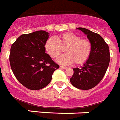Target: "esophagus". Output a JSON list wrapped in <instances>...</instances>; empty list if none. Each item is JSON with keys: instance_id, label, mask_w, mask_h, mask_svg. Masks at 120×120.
Wrapping results in <instances>:
<instances>
[{"instance_id": "1", "label": "esophagus", "mask_w": 120, "mask_h": 120, "mask_svg": "<svg viewBox=\"0 0 120 120\" xmlns=\"http://www.w3.org/2000/svg\"><path fill=\"white\" fill-rule=\"evenodd\" d=\"M60 68H62V69H67V67H64V66H60Z\"/></svg>"}]
</instances>
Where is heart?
I'll list each match as a JSON object with an SVG mask.
<instances>
[{"label":"heart","mask_w":120,"mask_h":120,"mask_svg":"<svg viewBox=\"0 0 120 120\" xmlns=\"http://www.w3.org/2000/svg\"><path fill=\"white\" fill-rule=\"evenodd\" d=\"M65 48L66 54L57 59L63 65L84 64L88 60L92 52V44L89 40L82 39L80 36L69 32L62 34L56 38L48 39L45 43V49L52 58H57Z\"/></svg>","instance_id":"b5f03b06"}]
</instances>
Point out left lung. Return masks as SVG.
I'll return each instance as SVG.
<instances>
[{"label": "left lung", "instance_id": "8db88e82", "mask_svg": "<svg viewBox=\"0 0 120 120\" xmlns=\"http://www.w3.org/2000/svg\"><path fill=\"white\" fill-rule=\"evenodd\" d=\"M77 29L87 35L92 44V52L83 66L73 68L74 74L70 81L76 88L88 90L96 86L105 76L110 60L109 49L99 34L86 28Z\"/></svg>", "mask_w": 120, "mask_h": 120}]
</instances>
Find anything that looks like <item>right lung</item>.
Returning a JSON list of instances; mask_svg holds the SVG:
<instances>
[{"label":"right lung","mask_w":120,"mask_h":120,"mask_svg":"<svg viewBox=\"0 0 120 120\" xmlns=\"http://www.w3.org/2000/svg\"><path fill=\"white\" fill-rule=\"evenodd\" d=\"M48 36V33L45 31L23 34L11 48L9 61L13 74L22 85L31 90L46 86L54 71L59 68L45 53Z\"/></svg>","instance_id":"obj_1"}]
</instances>
